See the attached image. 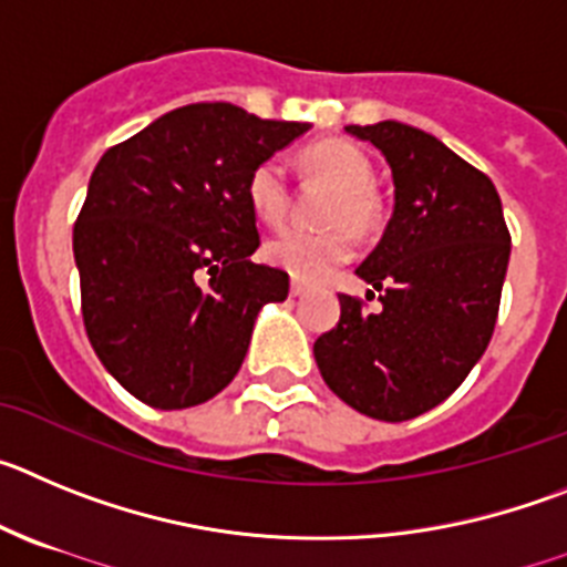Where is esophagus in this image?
<instances>
[{
    "instance_id": "1",
    "label": "esophagus",
    "mask_w": 567,
    "mask_h": 567,
    "mask_svg": "<svg viewBox=\"0 0 567 567\" xmlns=\"http://www.w3.org/2000/svg\"><path fill=\"white\" fill-rule=\"evenodd\" d=\"M305 293H308V285L293 279V282H290V296H305Z\"/></svg>"
}]
</instances>
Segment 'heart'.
Instances as JSON below:
<instances>
[{"mask_svg": "<svg viewBox=\"0 0 567 567\" xmlns=\"http://www.w3.org/2000/svg\"><path fill=\"white\" fill-rule=\"evenodd\" d=\"M299 169L313 181L333 186V195L321 208V223L330 228H288L265 246V257L299 282H321L353 257L355 243L346 226L353 231H370L379 217V200L370 186L372 163L350 141L328 137L305 146ZM246 195L265 226H279L290 208V186L282 163L271 157L257 163L248 175Z\"/></svg>", "mask_w": 567, "mask_h": 567, "instance_id": "heart-1", "label": "heart"}]
</instances>
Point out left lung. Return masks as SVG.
I'll use <instances>...</instances> for the list:
<instances>
[{
  "label": "left lung",
  "instance_id": "obj_1",
  "mask_svg": "<svg viewBox=\"0 0 567 567\" xmlns=\"http://www.w3.org/2000/svg\"><path fill=\"white\" fill-rule=\"evenodd\" d=\"M344 130L386 157L395 208L355 268L381 310L341 293L339 324L316 339L313 355L344 404L410 421L446 401L486 353L512 234L494 183L435 135L398 121Z\"/></svg>",
  "mask_w": 567,
  "mask_h": 567
}]
</instances>
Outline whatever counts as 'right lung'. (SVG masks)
<instances>
[{"label": "right lung", "mask_w": 567, "mask_h": 567, "mask_svg": "<svg viewBox=\"0 0 567 567\" xmlns=\"http://www.w3.org/2000/svg\"><path fill=\"white\" fill-rule=\"evenodd\" d=\"M310 130L234 104H188L95 166L73 228L81 316L95 355L155 410L197 406L231 384L262 305L288 274L251 262L257 163Z\"/></svg>", "instance_id": "1"}]
</instances>
